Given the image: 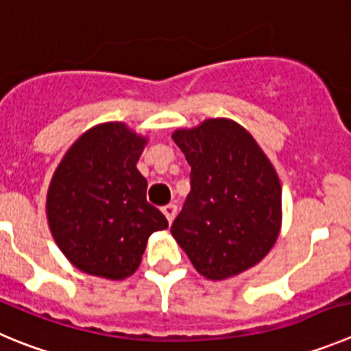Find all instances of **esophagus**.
Masks as SVG:
<instances>
[{"label":"esophagus","instance_id":"34e87169","mask_svg":"<svg viewBox=\"0 0 351 351\" xmlns=\"http://www.w3.org/2000/svg\"><path fill=\"white\" fill-rule=\"evenodd\" d=\"M162 212L165 214L167 221H169V223H172L173 217H176V214H178V207H176L173 204H169V205H165V207H162Z\"/></svg>","mask_w":351,"mask_h":351}]
</instances>
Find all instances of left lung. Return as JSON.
<instances>
[{"label":"left lung","mask_w":351,"mask_h":351,"mask_svg":"<svg viewBox=\"0 0 351 351\" xmlns=\"http://www.w3.org/2000/svg\"><path fill=\"white\" fill-rule=\"evenodd\" d=\"M191 167V191L170 233L208 280L252 268L275 245L282 186L259 144L237 121L210 118L172 134Z\"/></svg>","instance_id":"left-lung-1"}]
</instances>
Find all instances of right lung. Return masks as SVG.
I'll return each mask as SVG.
<instances>
[{
  "mask_svg": "<svg viewBox=\"0 0 351 351\" xmlns=\"http://www.w3.org/2000/svg\"><path fill=\"white\" fill-rule=\"evenodd\" d=\"M147 139L125 123L86 130L60 160L47 195L51 237L73 266L109 280L136 271L151 233L169 226L147 204L137 162Z\"/></svg>",
  "mask_w": 351,
  "mask_h": 351,
  "instance_id": "1",
  "label": "right lung"
}]
</instances>
